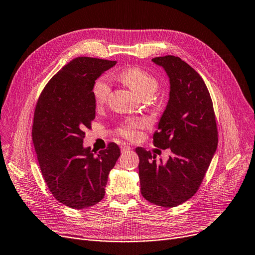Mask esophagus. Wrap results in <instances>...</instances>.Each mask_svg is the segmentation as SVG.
Here are the masks:
<instances>
[{
    "label": "esophagus",
    "instance_id": "obj_1",
    "mask_svg": "<svg viewBox=\"0 0 255 255\" xmlns=\"http://www.w3.org/2000/svg\"><path fill=\"white\" fill-rule=\"evenodd\" d=\"M120 147H121V150H123V151H128V150L130 149V146L128 143H123L120 145Z\"/></svg>",
    "mask_w": 255,
    "mask_h": 255
}]
</instances>
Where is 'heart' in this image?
<instances>
[{
    "label": "heart",
    "instance_id": "heart-1",
    "mask_svg": "<svg viewBox=\"0 0 255 255\" xmlns=\"http://www.w3.org/2000/svg\"><path fill=\"white\" fill-rule=\"evenodd\" d=\"M117 78L121 82L127 84L132 91L142 99L150 98L159 88V82H157V80L146 70L137 66L124 69L117 76ZM110 91V80H109L107 76H103L96 80L92 89L95 104L98 106L104 105L109 98ZM146 126L147 121L145 119H129L125 121L119 127L118 130L120 135H123L128 139H136L139 136V130L146 128Z\"/></svg>",
    "mask_w": 255,
    "mask_h": 255
}]
</instances>
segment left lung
<instances>
[{"instance_id":"left-lung-1","label":"left lung","mask_w":255,"mask_h":255,"mask_svg":"<svg viewBox=\"0 0 255 255\" xmlns=\"http://www.w3.org/2000/svg\"><path fill=\"white\" fill-rule=\"evenodd\" d=\"M170 81L169 101L157 130L154 146L169 148L166 163L137 147L142 196L163 208L190 199L199 189L218 145V130L210 92L198 72L175 56L152 59Z\"/></svg>"}]
</instances>
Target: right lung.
Returning <instances> with one entry per match:
<instances>
[{"instance_id": "right-lung-1", "label": "right lung", "mask_w": 255, "mask_h": 255, "mask_svg": "<svg viewBox=\"0 0 255 255\" xmlns=\"http://www.w3.org/2000/svg\"><path fill=\"white\" fill-rule=\"evenodd\" d=\"M116 61L78 57L48 81L36 104L32 141L45 184L66 207L85 209L105 196L109 172L120 155L108 144L94 154L84 148L85 130L95 118L93 85Z\"/></svg>"}]
</instances>
